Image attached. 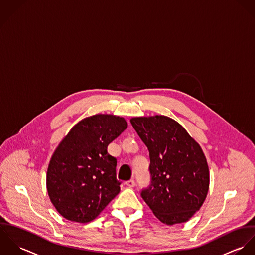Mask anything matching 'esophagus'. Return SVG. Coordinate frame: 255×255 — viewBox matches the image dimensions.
<instances>
[{
  "instance_id": "obj_1",
  "label": "esophagus",
  "mask_w": 255,
  "mask_h": 255,
  "mask_svg": "<svg viewBox=\"0 0 255 255\" xmlns=\"http://www.w3.org/2000/svg\"><path fill=\"white\" fill-rule=\"evenodd\" d=\"M125 184H126L128 187L132 188V187L135 186V181H134V179H130V180H127V181L125 182Z\"/></svg>"
}]
</instances>
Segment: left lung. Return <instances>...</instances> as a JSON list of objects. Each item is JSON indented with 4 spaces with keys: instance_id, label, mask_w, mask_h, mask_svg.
<instances>
[{
    "instance_id": "obj_1",
    "label": "left lung",
    "mask_w": 255,
    "mask_h": 255,
    "mask_svg": "<svg viewBox=\"0 0 255 255\" xmlns=\"http://www.w3.org/2000/svg\"><path fill=\"white\" fill-rule=\"evenodd\" d=\"M130 122L150 153L151 183L142 189V198L163 224L188 221L209 190V167L201 147L169 117H134Z\"/></svg>"
}]
</instances>
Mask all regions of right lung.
I'll list each match as a JSON object with an SVG mask.
<instances>
[{
    "label": "right lung",
    "instance_id": "1",
    "mask_svg": "<svg viewBox=\"0 0 255 255\" xmlns=\"http://www.w3.org/2000/svg\"><path fill=\"white\" fill-rule=\"evenodd\" d=\"M124 118L97 114L76 124L52 155L46 176L48 195L67 220L96 219L119 193L116 157L107 146L125 129Z\"/></svg>",
    "mask_w": 255,
    "mask_h": 255
}]
</instances>
